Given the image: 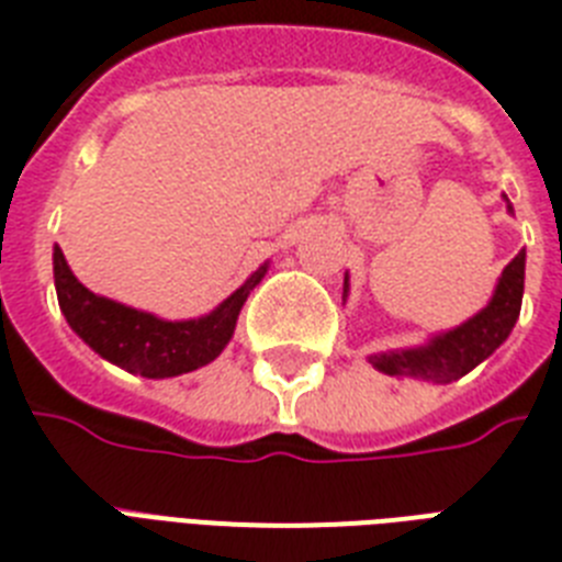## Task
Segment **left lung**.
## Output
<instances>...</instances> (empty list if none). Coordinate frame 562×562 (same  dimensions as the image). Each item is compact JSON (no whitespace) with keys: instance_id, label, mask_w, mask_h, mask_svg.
<instances>
[{"instance_id":"obj_1","label":"left lung","mask_w":562,"mask_h":562,"mask_svg":"<svg viewBox=\"0 0 562 562\" xmlns=\"http://www.w3.org/2000/svg\"><path fill=\"white\" fill-rule=\"evenodd\" d=\"M525 291V250L502 271L496 294L487 308L470 317L452 333L437 335L435 341L417 350H396L370 356V364L387 375H411L419 382H454L507 341L514 329Z\"/></svg>"}]
</instances>
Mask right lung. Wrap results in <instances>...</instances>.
<instances>
[{
  "mask_svg": "<svg viewBox=\"0 0 562 562\" xmlns=\"http://www.w3.org/2000/svg\"><path fill=\"white\" fill-rule=\"evenodd\" d=\"M262 277L265 265L212 315L171 324V321H160L148 312H136L83 289L69 271L64 250L55 247V289L66 324L72 326L101 359L113 361L131 373L148 375V379L189 373L218 359V352L233 338L247 294Z\"/></svg>",
  "mask_w": 562,
  "mask_h": 562,
  "instance_id": "right-lung-1",
  "label": "right lung"
}]
</instances>
